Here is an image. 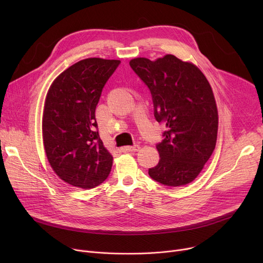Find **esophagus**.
Instances as JSON below:
<instances>
[{
	"label": "esophagus",
	"mask_w": 263,
	"mask_h": 263,
	"mask_svg": "<svg viewBox=\"0 0 263 263\" xmlns=\"http://www.w3.org/2000/svg\"><path fill=\"white\" fill-rule=\"evenodd\" d=\"M140 145H133V146H124L121 148L123 153H135V151L140 150Z\"/></svg>",
	"instance_id": "1"
}]
</instances>
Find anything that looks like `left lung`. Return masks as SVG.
<instances>
[{
    "label": "left lung",
    "instance_id": "8db88e82",
    "mask_svg": "<svg viewBox=\"0 0 263 263\" xmlns=\"http://www.w3.org/2000/svg\"><path fill=\"white\" fill-rule=\"evenodd\" d=\"M153 97L155 118L166 124L157 144L160 161L149 176L167 186H182L199 175L216 144L218 115L212 88L199 69L172 54L153 62L130 61Z\"/></svg>",
    "mask_w": 263,
    "mask_h": 263
}]
</instances>
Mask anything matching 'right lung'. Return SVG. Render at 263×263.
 <instances>
[{"label": "right lung", "instance_id": "add662e5", "mask_svg": "<svg viewBox=\"0 0 263 263\" xmlns=\"http://www.w3.org/2000/svg\"><path fill=\"white\" fill-rule=\"evenodd\" d=\"M120 61L86 59L62 72L48 91L43 136L48 161L65 182L89 190L108 177L113 157L98 132L95 110Z\"/></svg>", "mask_w": 263, "mask_h": 263}]
</instances>
